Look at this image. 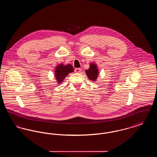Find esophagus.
Wrapping results in <instances>:
<instances>
[{
	"instance_id": "34e87169",
	"label": "esophagus",
	"mask_w": 157,
	"mask_h": 157,
	"mask_svg": "<svg viewBox=\"0 0 157 157\" xmlns=\"http://www.w3.org/2000/svg\"><path fill=\"white\" fill-rule=\"evenodd\" d=\"M81 69L80 68H76L75 69V71L76 73H79V72H81Z\"/></svg>"
}]
</instances>
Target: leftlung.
<instances>
[{
	"label": "left lung",
	"instance_id": "8db88e82",
	"mask_svg": "<svg viewBox=\"0 0 157 157\" xmlns=\"http://www.w3.org/2000/svg\"><path fill=\"white\" fill-rule=\"evenodd\" d=\"M86 74L90 81H96L99 75V70L96 63L92 62L90 64V68L85 71Z\"/></svg>",
	"mask_w": 157,
	"mask_h": 157
}]
</instances>
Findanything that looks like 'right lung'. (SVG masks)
Segmentation results:
<instances>
[{"label":"right lung","instance_id":"right-lung-1","mask_svg":"<svg viewBox=\"0 0 157 157\" xmlns=\"http://www.w3.org/2000/svg\"><path fill=\"white\" fill-rule=\"evenodd\" d=\"M74 71V67L71 64L64 65L63 63H60L58 65L55 71V77L58 83H61L65 79V77L69 74L73 72Z\"/></svg>","mask_w":157,"mask_h":157}]
</instances>
